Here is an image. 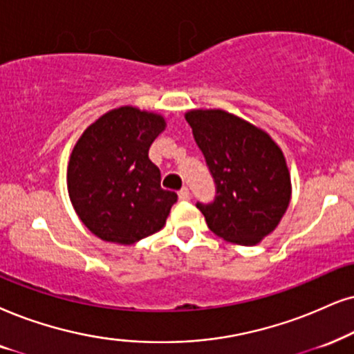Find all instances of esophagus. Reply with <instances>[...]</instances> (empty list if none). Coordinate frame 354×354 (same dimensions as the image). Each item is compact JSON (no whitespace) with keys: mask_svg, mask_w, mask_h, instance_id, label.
Segmentation results:
<instances>
[{"mask_svg":"<svg viewBox=\"0 0 354 354\" xmlns=\"http://www.w3.org/2000/svg\"><path fill=\"white\" fill-rule=\"evenodd\" d=\"M178 196H180V199H183V201H187L191 198V192H189V187L187 186H185V187H181L180 189V192H178Z\"/></svg>","mask_w":354,"mask_h":354,"instance_id":"34e87169","label":"esophagus"}]
</instances>
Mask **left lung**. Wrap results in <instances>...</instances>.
<instances>
[{"label": "left lung", "instance_id": "obj_1", "mask_svg": "<svg viewBox=\"0 0 354 354\" xmlns=\"http://www.w3.org/2000/svg\"><path fill=\"white\" fill-rule=\"evenodd\" d=\"M186 120L216 185L214 201H198L196 207L223 240L257 245L289 205L283 151L266 132L225 111H191Z\"/></svg>", "mask_w": 354, "mask_h": 354}]
</instances>
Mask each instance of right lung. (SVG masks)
Listing matches in <instances>:
<instances>
[{"label":"right lung","instance_id":"1","mask_svg":"<svg viewBox=\"0 0 354 354\" xmlns=\"http://www.w3.org/2000/svg\"><path fill=\"white\" fill-rule=\"evenodd\" d=\"M160 115L119 107L89 125L71 151L68 194L82 222L104 241L131 245L165 225L178 194L160 186L149 158Z\"/></svg>","mask_w":354,"mask_h":354}]
</instances>
